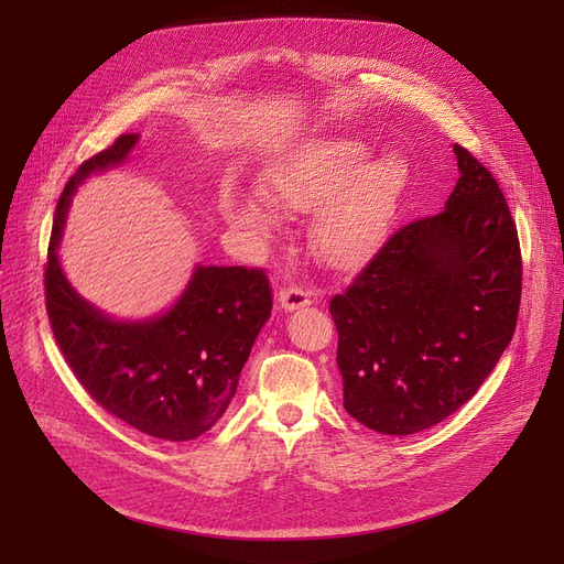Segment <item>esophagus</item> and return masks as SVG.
<instances>
[{
  "label": "esophagus",
  "instance_id": "1",
  "mask_svg": "<svg viewBox=\"0 0 564 564\" xmlns=\"http://www.w3.org/2000/svg\"><path fill=\"white\" fill-rule=\"evenodd\" d=\"M279 302L285 311H295V308L313 304V295H311V290H306V288L290 285V288H283L279 292Z\"/></svg>",
  "mask_w": 564,
  "mask_h": 564
}]
</instances>
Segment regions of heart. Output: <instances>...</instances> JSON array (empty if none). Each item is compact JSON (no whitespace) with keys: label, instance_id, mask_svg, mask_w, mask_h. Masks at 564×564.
I'll return each instance as SVG.
<instances>
[{"label":"heart","instance_id":"1","mask_svg":"<svg viewBox=\"0 0 564 564\" xmlns=\"http://www.w3.org/2000/svg\"><path fill=\"white\" fill-rule=\"evenodd\" d=\"M357 140H317L274 163L260 177V198L281 214L321 209L311 226V249L325 264L350 269L373 256L394 221L408 184V163L389 154L366 163ZM226 214L239 228L264 235L267 209L230 198Z\"/></svg>","mask_w":564,"mask_h":564}]
</instances>
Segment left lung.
Listing matches in <instances>:
<instances>
[{"label":"left lung","mask_w":564,"mask_h":564,"mask_svg":"<svg viewBox=\"0 0 564 564\" xmlns=\"http://www.w3.org/2000/svg\"><path fill=\"white\" fill-rule=\"evenodd\" d=\"M460 177L440 214L391 235L329 313L343 408L410 435L468 403L517 329L521 243L496 177L454 144Z\"/></svg>","instance_id":"8db88e82"}]
</instances>
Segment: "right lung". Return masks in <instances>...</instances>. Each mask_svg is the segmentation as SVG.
Masks as SVG:
<instances>
[{"instance_id": "1", "label": "right lung", "mask_w": 564, "mask_h": 564, "mask_svg": "<svg viewBox=\"0 0 564 564\" xmlns=\"http://www.w3.org/2000/svg\"><path fill=\"white\" fill-rule=\"evenodd\" d=\"M135 133L87 159L55 209L45 262V311L57 346L87 394L129 426L184 443L228 410L256 336L272 315L260 267H195L180 302L144 323H119L87 304L62 272L57 249L76 186L129 156Z\"/></svg>"}]
</instances>
